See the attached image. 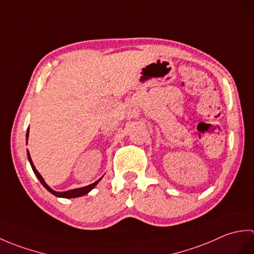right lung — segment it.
I'll use <instances>...</instances> for the list:
<instances>
[{
    "label": "right lung",
    "mask_w": 254,
    "mask_h": 254,
    "mask_svg": "<svg viewBox=\"0 0 254 254\" xmlns=\"http://www.w3.org/2000/svg\"><path fill=\"white\" fill-rule=\"evenodd\" d=\"M28 135H29V128H28V130H27V133H26V139H28ZM27 156H28V160H29V163H30V165H31V168H32V170H34L35 175L37 176L38 179H39V181L41 182V185L44 186L50 193H52L53 195H56V196H58V197L72 198V197H78V196L85 195V194H87L89 191L93 190V189L97 186V183H98V182L101 180V178H102V177H101L99 180H97L96 182L91 183V185H89V186H86V187H83V188H78V189H73V190L65 191V192H57V191H55V190H52V189L47 185V183H46L45 180H44V178H42L41 175L39 174V172L37 171V169L35 168L34 163H32V160H31V157H30L28 150H27Z\"/></svg>",
    "instance_id": "add662e5"
}]
</instances>
